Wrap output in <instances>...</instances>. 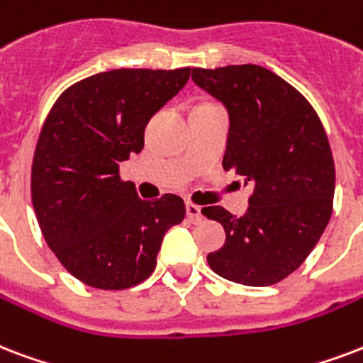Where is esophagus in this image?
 <instances>
[{
	"mask_svg": "<svg viewBox=\"0 0 363 363\" xmlns=\"http://www.w3.org/2000/svg\"><path fill=\"white\" fill-rule=\"evenodd\" d=\"M186 215L188 218L192 220V223H200L201 218H203V213H201V207L192 203V201H188L186 203Z\"/></svg>",
	"mask_w": 363,
	"mask_h": 363,
	"instance_id": "obj_1",
	"label": "esophagus"
}]
</instances>
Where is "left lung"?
Wrapping results in <instances>:
<instances>
[{"instance_id": "left-lung-1", "label": "left lung", "mask_w": 363, "mask_h": 363, "mask_svg": "<svg viewBox=\"0 0 363 363\" xmlns=\"http://www.w3.org/2000/svg\"><path fill=\"white\" fill-rule=\"evenodd\" d=\"M192 79L230 116L223 167L253 184L243 217L201 209L226 232L207 262L236 284L274 286L306 261L331 218L335 163L325 129L311 102L262 66L192 68Z\"/></svg>"}]
</instances>
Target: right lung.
Masks as SVG:
<instances>
[{
  "label": "right lung",
  "instance_id": "1",
  "mask_svg": "<svg viewBox=\"0 0 363 363\" xmlns=\"http://www.w3.org/2000/svg\"><path fill=\"white\" fill-rule=\"evenodd\" d=\"M190 68H120L74 83L41 127L32 203L41 234L68 272L96 289H127L156 268L186 207L175 194L140 200L120 163L145 146V127L186 85Z\"/></svg>",
  "mask_w": 363,
  "mask_h": 363
}]
</instances>
